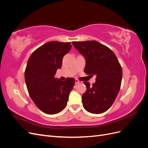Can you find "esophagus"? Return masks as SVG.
Masks as SVG:
<instances>
[{
    "label": "esophagus",
    "mask_w": 148,
    "mask_h": 148,
    "mask_svg": "<svg viewBox=\"0 0 148 148\" xmlns=\"http://www.w3.org/2000/svg\"><path fill=\"white\" fill-rule=\"evenodd\" d=\"M79 83V81L78 79H75V84H76Z\"/></svg>",
    "instance_id": "1"
}]
</instances>
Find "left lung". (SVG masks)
Returning <instances> with one entry per match:
<instances>
[{
  "label": "left lung",
  "mask_w": 148,
  "mask_h": 148,
  "mask_svg": "<svg viewBox=\"0 0 148 148\" xmlns=\"http://www.w3.org/2000/svg\"><path fill=\"white\" fill-rule=\"evenodd\" d=\"M73 45L84 57V72L96 75V82L90 86L84 82L86 91L82 96L85 110L99 114L113 104L120 89L122 69L117 57L109 47L96 41L73 42Z\"/></svg>",
  "instance_id": "1"
}]
</instances>
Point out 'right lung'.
Masks as SVG:
<instances>
[{"label": "right lung", "instance_id": "add662e5", "mask_svg": "<svg viewBox=\"0 0 148 148\" xmlns=\"http://www.w3.org/2000/svg\"><path fill=\"white\" fill-rule=\"evenodd\" d=\"M71 46L70 42H48L34 51L28 60L25 79L29 95L36 106L47 114L63 110L73 88L74 78L62 81L55 78Z\"/></svg>", "mask_w": 148, "mask_h": 148}]
</instances>
